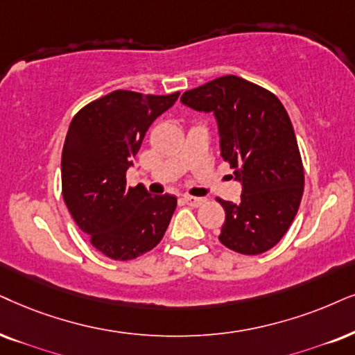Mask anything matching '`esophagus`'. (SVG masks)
Wrapping results in <instances>:
<instances>
[{
	"label": "esophagus",
	"instance_id": "1",
	"mask_svg": "<svg viewBox=\"0 0 355 355\" xmlns=\"http://www.w3.org/2000/svg\"><path fill=\"white\" fill-rule=\"evenodd\" d=\"M183 201H185L187 205H190V206H196V208H198V206H201V205H205V203H206V198H198V196H190V195H185V196H183Z\"/></svg>",
	"mask_w": 355,
	"mask_h": 355
}]
</instances>
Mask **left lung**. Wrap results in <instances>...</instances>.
<instances>
[{
  "mask_svg": "<svg viewBox=\"0 0 355 355\" xmlns=\"http://www.w3.org/2000/svg\"><path fill=\"white\" fill-rule=\"evenodd\" d=\"M180 100L216 116L221 155L242 183L237 203L218 198L226 213L219 241L244 255L267 252L293 223L304 188L288 113L272 92L236 75L188 89Z\"/></svg>",
  "mask_w": 355,
  "mask_h": 355,
  "instance_id": "8db88e82",
  "label": "left lung"
}]
</instances>
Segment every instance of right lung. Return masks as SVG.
<instances>
[{
  "label": "right lung",
  "instance_id": "add662e5",
  "mask_svg": "<svg viewBox=\"0 0 355 355\" xmlns=\"http://www.w3.org/2000/svg\"><path fill=\"white\" fill-rule=\"evenodd\" d=\"M180 93L116 89L71 119L62 150V195L89 244L113 260H132L162 241L177 198L129 187L125 172L149 125Z\"/></svg>",
  "mask_w": 355,
  "mask_h": 355
}]
</instances>
